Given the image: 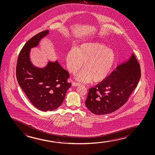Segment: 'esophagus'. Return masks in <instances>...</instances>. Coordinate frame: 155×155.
<instances>
[{"label": "esophagus", "instance_id": "1", "mask_svg": "<svg viewBox=\"0 0 155 155\" xmlns=\"http://www.w3.org/2000/svg\"><path fill=\"white\" fill-rule=\"evenodd\" d=\"M79 85H80V83H76V82H72V86H73V87H77V86H79Z\"/></svg>", "mask_w": 155, "mask_h": 155}]
</instances>
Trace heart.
I'll list each match as a JSON object with an SVG mask.
<instances>
[{
  "mask_svg": "<svg viewBox=\"0 0 155 155\" xmlns=\"http://www.w3.org/2000/svg\"><path fill=\"white\" fill-rule=\"evenodd\" d=\"M116 54L105 45L99 43L82 44L67 52L68 69L76 74L83 63V69L76 77L78 81L88 83L104 80L109 75L116 62Z\"/></svg>",
  "mask_w": 155,
  "mask_h": 155,
  "instance_id": "heart-1",
  "label": "heart"
}]
</instances>
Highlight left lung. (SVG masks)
<instances>
[{"mask_svg":"<svg viewBox=\"0 0 155 155\" xmlns=\"http://www.w3.org/2000/svg\"><path fill=\"white\" fill-rule=\"evenodd\" d=\"M141 78L140 66L133 53L101 83L89 90L86 106L92 113H112L126 103Z\"/></svg>","mask_w":155,"mask_h":155,"instance_id":"1","label":"left lung"}]
</instances>
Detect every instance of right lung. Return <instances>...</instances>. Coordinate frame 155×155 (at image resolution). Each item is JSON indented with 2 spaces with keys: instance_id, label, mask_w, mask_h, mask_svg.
Returning <instances> with one entry per match:
<instances>
[{
  "instance_id": "1",
  "label": "right lung",
  "mask_w": 155,
  "mask_h": 155,
  "mask_svg": "<svg viewBox=\"0 0 155 155\" xmlns=\"http://www.w3.org/2000/svg\"><path fill=\"white\" fill-rule=\"evenodd\" d=\"M44 30L30 38L19 53L16 65L17 80L32 105L42 111H53L62 104L67 90L68 72L58 62L48 61L44 67L35 66L30 60L31 49L37 47L41 39L48 35Z\"/></svg>"
}]
</instances>
